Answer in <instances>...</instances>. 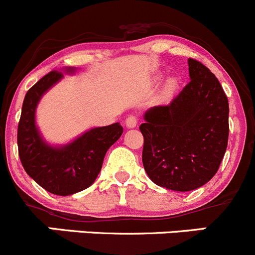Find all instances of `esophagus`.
Masks as SVG:
<instances>
[{
	"mask_svg": "<svg viewBox=\"0 0 255 255\" xmlns=\"http://www.w3.org/2000/svg\"><path fill=\"white\" fill-rule=\"evenodd\" d=\"M138 125V118L135 116H128L126 118V126L127 128H134Z\"/></svg>",
	"mask_w": 255,
	"mask_h": 255,
	"instance_id": "esophagus-1",
	"label": "esophagus"
}]
</instances>
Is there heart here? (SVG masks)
Wrapping results in <instances>:
<instances>
[{
  "mask_svg": "<svg viewBox=\"0 0 255 255\" xmlns=\"http://www.w3.org/2000/svg\"><path fill=\"white\" fill-rule=\"evenodd\" d=\"M161 80H163V75L159 74V75H156L155 78L153 79V82L154 84H159ZM177 87H179V80L176 78H169L165 82H164L161 94H163V96L165 97V99H170V97H173L174 94L176 92Z\"/></svg>",
  "mask_w": 255,
  "mask_h": 255,
  "instance_id": "obj_1",
  "label": "heart"
}]
</instances>
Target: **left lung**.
Wrapping results in <instances>:
<instances>
[{"label":"left lung","mask_w":255,"mask_h":255,"mask_svg":"<svg viewBox=\"0 0 255 255\" xmlns=\"http://www.w3.org/2000/svg\"><path fill=\"white\" fill-rule=\"evenodd\" d=\"M190 82L168 106L144 113L143 165L149 179L174 191L204 186L217 173L228 142V100L217 78L189 59Z\"/></svg>","instance_id":"1"}]
</instances>
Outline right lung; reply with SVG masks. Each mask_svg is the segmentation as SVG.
I'll return each mask as SVG.
<instances>
[{
    "label": "right lung",
    "mask_w": 255,
    "mask_h": 255,
    "mask_svg": "<svg viewBox=\"0 0 255 255\" xmlns=\"http://www.w3.org/2000/svg\"><path fill=\"white\" fill-rule=\"evenodd\" d=\"M63 71L73 75L76 69L65 68ZM63 78L61 71H50L28 90L18 123L17 143L25 173L51 194L68 196L94 184L107 150L120 139L123 128L117 122L91 128L66 144L48 143L40 134L35 112L44 94Z\"/></svg>",
    "instance_id": "obj_1"
}]
</instances>
